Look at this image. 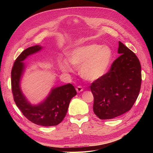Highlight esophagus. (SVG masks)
Masks as SVG:
<instances>
[{"label": "esophagus", "instance_id": "1", "mask_svg": "<svg viewBox=\"0 0 153 153\" xmlns=\"http://www.w3.org/2000/svg\"><path fill=\"white\" fill-rule=\"evenodd\" d=\"M76 90L77 91V92H80L82 91H83V90H84V89H83L82 87L81 86H78L76 88Z\"/></svg>", "mask_w": 153, "mask_h": 153}]
</instances>
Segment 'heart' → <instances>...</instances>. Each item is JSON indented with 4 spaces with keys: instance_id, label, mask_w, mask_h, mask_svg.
Segmentation results:
<instances>
[{
    "instance_id": "1",
    "label": "heart",
    "mask_w": 153,
    "mask_h": 153,
    "mask_svg": "<svg viewBox=\"0 0 153 153\" xmlns=\"http://www.w3.org/2000/svg\"><path fill=\"white\" fill-rule=\"evenodd\" d=\"M113 53L108 46L90 44L78 47L68 54V59H59V67L64 73L73 71V66L80 67V76L94 82L102 78L107 72Z\"/></svg>"
}]
</instances>
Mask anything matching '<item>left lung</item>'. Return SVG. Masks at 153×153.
Returning a JSON list of instances; mask_svg holds the SVG:
<instances>
[{
    "instance_id": "obj_1",
    "label": "left lung",
    "mask_w": 153,
    "mask_h": 153,
    "mask_svg": "<svg viewBox=\"0 0 153 153\" xmlns=\"http://www.w3.org/2000/svg\"><path fill=\"white\" fill-rule=\"evenodd\" d=\"M118 53L108 73L91 85L93 111L100 119L119 116L130 110L139 94L141 65L137 55L119 42Z\"/></svg>"
}]
</instances>
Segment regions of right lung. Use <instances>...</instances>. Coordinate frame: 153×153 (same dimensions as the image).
I'll return each instance as SVG.
<instances>
[{
  "label": "right lung",
  "instance_id": "right-lung-1",
  "mask_svg": "<svg viewBox=\"0 0 153 153\" xmlns=\"http://www.w3.org/2000/svg\"><path fill=\"white\" fill-rule=\"evenodd\" d=\"M42 48L39 45L33 46L23 51L17 57L11 70V89L16 106L27 119L40 126H56L65 117L69 102L76 95L74 86L68 84L53 88L46 99L36 105L27 101L20 88V80L25 68L22 61Z\"/></svg>",
  "mask_w": 153,
  "mask_h": 153
}]
</instances>
